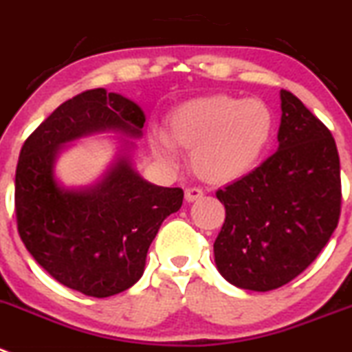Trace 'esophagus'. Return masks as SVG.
<instances>
[{"label":"esophagus","instance_id":"1","mask_svg":"<svg viewBox=\"0 0 352 352\" xmlns=\"http://www.w3.org/2000/svg\"><path fill=\"white\" fill-rule=\"evenodd\" d=\"M202 197H204L202 188H197V186H190V188L185 190L186 202H195V200L202 199Z\"/></svg>","mask_w":352,"mask_h":352}]
</instances>
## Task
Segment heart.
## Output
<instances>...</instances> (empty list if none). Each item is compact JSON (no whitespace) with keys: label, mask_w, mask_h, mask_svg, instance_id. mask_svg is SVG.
<instances>
[{"label":"heart","mask_w":352,"mask_h":352,"mask_svg":"<svg viewBox=\"0 0 352 352\" xmlns=\"http://www.w3.org/2000/svg\"><path fill=\"white\" fill-rule=\"evenodd\" d=\"M273 116L261 100L226 95L190 100L173 110L167 135H157L160 159L174 160L176 145L192 148V166L209 182H230L245 174L270 142Z\"/></svg>","instance_id":"b5f03b06"}]
</instances>
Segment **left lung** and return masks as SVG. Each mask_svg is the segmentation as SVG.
Instances as JSON below:
<instances>
[{
  "instance_id": "1",
  "label": "left lung",
  "mask_w": 352,
  "mask_h": 352,
  "mask_svg": "<svg viewBox=\"0 0 352 352\" xmlns=\"http://www.w3.org/2000/svg\"><path fill=\"white\" fill-rule=\"evenodd\" d=\"M278 150L217 190L226 217L214 261L239 289L267 292L299 276L340 217V160L329 128L290 91H280Z\"/></svg>"
}]
</instances>
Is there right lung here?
I'll return each mask as SVG.
<instances>
[{"mask_svg":"<svg viewBox=\"0 0 352 352\" xmlns=\"http://www.w3.org/2000/svg\"><path fill=\"white\" fill-rule=\"evenodd\" d=\"M142 107L107 89H88L46 117L20 150L15 212L25 249L56 282L89 297L124 292L142 278L160 224L183 204L182 188L143 179L131 164L133 142L103 178L88 188H65L55 178L63 145L93 133L140 138Z\"/></svg>","mask_w":352,"mask_h":352,"instance_id":"obj_1","label":"right lung"}]
</instances>
